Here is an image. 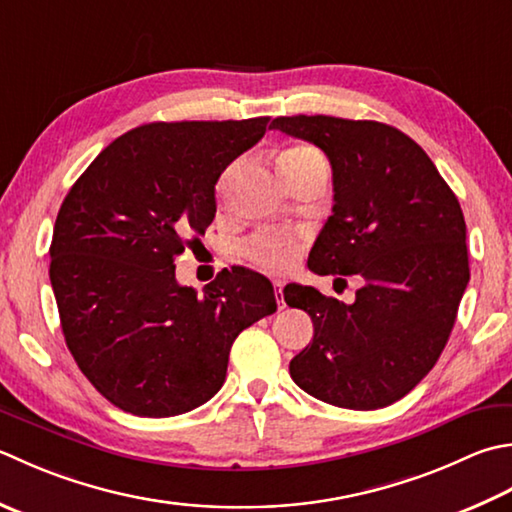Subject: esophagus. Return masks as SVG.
Segmentation results:
<instances>
[{
  "instance_id": "esophagus-1",
  "label": "esophagus",
  "mask_w": 512,
  "mask_h": 512,
  "mask_svg": "<svg viewBox=\"0 0 512 512\" xmlns=\"http://www.w3.org/2000/svg\"><path fill=\"white\" fill-rule=\"evenodd\" d=\"M273 286H275V297H277V304H279V308H284V282H282V279H275Z\"/></svg>"
}]
</instances>
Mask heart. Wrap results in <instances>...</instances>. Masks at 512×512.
<instances>
[{
    "mask_svg": "<svg viewBox=\"0 0 512 512\" xmlns=\"http://www.w3.org/2000/svg\"><path fill=\"white\" fill-rule=\"evenodd\" d=\"M288 162H324V157L310 146L290 148L279 157V164ZM246 255L257 268L268 270V273H282V270L295 264L299 255V242L295 235L286 230H264V233L253 235L246 242Z\"/></svg>",
    "mask_w": 512,
    "mask_h": 512,
    "instance_id": "b5f03b06",
    "label": "heart"
}]
</instances>
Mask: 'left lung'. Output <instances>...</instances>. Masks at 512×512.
Segmentation results:
<instances>
[{
  "instance_id": "obj_1",
  "label": "left lung",
  "mask_w": 512,
  "mask_h": 512,
  "mask_svg": "<svg viewBox=\"0 0 512 512\" xmlns=\"http://www.w3.org/2000/svg\"><path fill=\"white\" fill-rule=\"evenodd\" d=\"M273 128L322 148L333 166V215L308 268L364 279L353 304L284 288L315 328L290 377L339 408L390 406L430 373L455 326L470 279L462 206L422 146L393 126L293 115Z\"/></svg>"
}]
</instances>
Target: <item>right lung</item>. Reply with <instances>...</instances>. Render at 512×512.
Listing matches in <instances>:
<instances>
[{
    "label": "right lung",
    "instance_id": "add662e5",
    "mask_svg": "<svg viewBox=\"0 0 512 512\" xmlns=\"http://www.w3.org/2000/svg\"><path fill=\"white\" fill-rule=\"evenodd\" d=\"M268 117L155 122L108 144L68 190L50 244L66 346L110 404L173 417L222 388L235 337L277 310L273 284L222 270L199 295L175 257L215 219V184Z\"/></svg>",
    "mask_w": 512,
    "mask_h": 512
}]
</instances>
